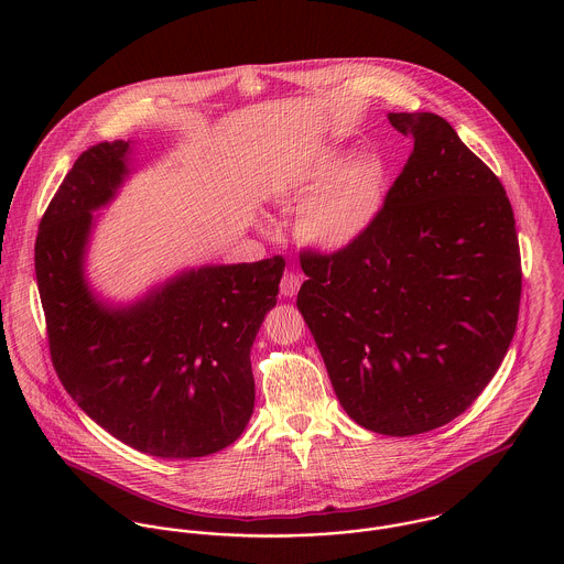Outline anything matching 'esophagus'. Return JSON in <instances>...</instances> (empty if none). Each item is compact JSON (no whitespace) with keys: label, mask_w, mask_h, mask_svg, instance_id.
I'll return each mask as SVG.
<instances>
[{"label":"esophagus","mask_w":564,"mask_h":564,"mask_svg":"<svg viewBox=\"0 0 564 564\" xmlns=\"http://www.w3.org/2000/svg\"><path fill=\"white\" fill-rule=\"evenodd\" d=\"M300 286H302V278H300L297 273H293V271H286V273L282 275V280H280V293H282L284 297H295L297 291H300Z\"/></svg>","instance_id":"obj_1"}]
</instances>
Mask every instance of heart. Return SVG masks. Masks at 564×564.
<instances>
[{
    "label": "heart",
    "mask_w": 564,
    "mask_h": 564,
    "mask_svg": "<svg viewBox=\"0 0 564 564\" xmlns=\"http://www.w3.org/2000/svg\"><path fill=\"white\" fill-rule=\"evenodd\" d=\"M345 152L323 150L293 169L286 191L308 197L297 215V232L323 249L358 241L384 204V166L376 156L345 162Z\"/></svg>",
    "instance_id": "b5f03b06"
}]
</instances>
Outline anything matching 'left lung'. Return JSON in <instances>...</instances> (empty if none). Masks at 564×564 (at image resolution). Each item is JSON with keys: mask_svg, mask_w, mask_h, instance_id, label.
<instances>
[{"mask_svg": "<svg viewBox=\"0 0 564 564\" xmlns=\"http://www.w3.org/2000/svg\"><path fill=\"white\" fill-rule=\"evenodd\" d=\"M414 148L358 241L304 249L297 308L334 393L387 436L436 430L492 380L517 329L521 253L499 177L434 112H391Z\"/></svg>", "mask_w": 564, "mask_h": 564, "instance_id": "left-lung-1", "label": "left lung"}]
</instances>
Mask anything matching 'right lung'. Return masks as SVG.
Masks as SVG:
<instances>
[{
	"mask_svg": "<svg viewBox=\"0 0 564 564\" xmlns=\"http://www.w3.org/2000/svg\"><path fill=\"white\" fill-rule=\"evenodd\" d=\"M130 143L88 148L50 202L34 245L54 369L74 402L121 443L159 458L232 445L253 412L249 351L278 302L284 258L191 269L110 308L84 280L93 210L128 175Z\"/></svg>",
	"mask_w": 564,
	"mask_h": 564,
	"instance_id": "obj_1",
	"label": "right lung"
}]
</instances>
